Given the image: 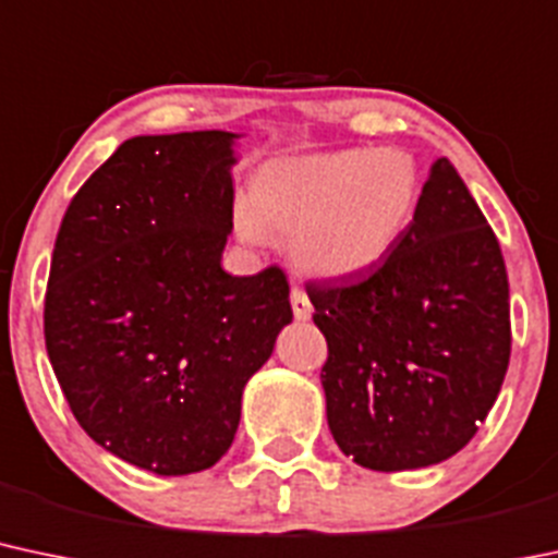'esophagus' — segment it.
<instances>
[{
	"mask_svg": "<svg viewBox=\"0 0 558 558\" xmlns=\"http://www.w3.org/2000/svg\"><path fill=\"white\" fill-rule=\"evenodd\" d=\"M291 307H293V317H296V320H307V317L312 315L310 296L299 289V286H293L291 289Z\"/></svg>",
	"mask_w": 558,
	"mask_h": 558,
	"instance_id": "esophagus-1",
	"label": "esophagus"
}]
</instances>
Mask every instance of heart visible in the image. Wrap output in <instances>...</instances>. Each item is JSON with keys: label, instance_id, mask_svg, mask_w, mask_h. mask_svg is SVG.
Wrapping results in <instances>:
<instances>
[{"label": "heart", "instance_id": "1", "mask_svg": "<svg viewBox=\"0 0 558 558\" xmlns=\"http://www.w3.org/2000/svg\"><path fill=\"white\" fill-rule=\"evenodd\" d=\"M418 169L402 150H330L280 158L254 177L238 228L248 241L293 235V259L320 278L376 265L408 228Z\"/></svg>", "mask_w": 558, "mask_h": 558}]
</instances>
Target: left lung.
Returning a JSON list of instances; mask_svg holds the SVG:
<instances>
[{
    "instance_id": "8db88e82",
    "label": "left lung",
    "mask_w": 558,
    "mask_h": 558,
    "mask_svg": "<svg viewBox=\"0 0 558 558\" xmlns=\"http://www.w3.org/2000/svg\"><path fill=\"white\" fill-rule=\"evenodd\" d=\"M304 289L344 456L373 471L424 469L474 437L506 378L511 307L498 238L448 158L376 265Z\"/></svg>"
}]
</instances>
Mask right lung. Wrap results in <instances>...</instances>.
I'll return each mask as SVG.
<instances>
[{
  "mask_svg": "<svg viewBox=\"0 0 558 558\" xmlns=\"http://www.w3.org/2000/svg\"><path fill=\"white\" fill-rule=\"evenodd\" d=\"M232 137H132L73 195L54 238L45 344L97 445L161 476L228 452L243 387L289 326L278 265L222 269Z\"/></svg>",
  "mask_w": 558,
  "mask_h": 558,
  "instance_id": "1",
  "label": "right lung"
}]
</instances>
